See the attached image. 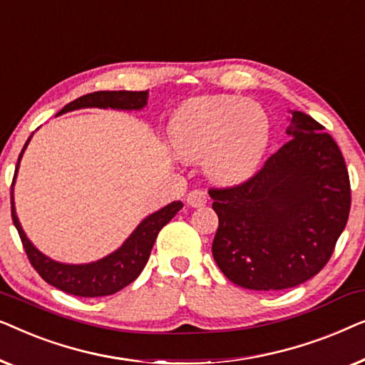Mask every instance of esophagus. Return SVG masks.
<instances>
[{
	"mask_svg": "<svg viewBox=\"0 0 365 365\" xmlns=\"http://www.w3.org/2000/svg\"><path fill=\"white\" fill-rule=\"evenodd\" d=\"M186 201L191 207H202L207 202V194L206 191H201V189H194V191L187 194Z\"/></svg>",
	"mask_w": 365,
	"mask_h": 365,
	"instance_id": "esophagus-1",
	"label": "esophagus"
}]
</instances>
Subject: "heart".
I'll return each mask as SVG.
<instances>
[{"label": "heart", "mask_w": 365, "mask_h": 365, "mask_svg": "<svg viewBox=\"0 0 365 365\" xmlns=\"http://www.w3.org/2000/svg\"><path fill=\"white\" fill-rule=\"evenodd\" d=\"M269 141V119L257 103L237 96H199L182 104L171 121L178 156L201 161L211 178L237 182L251 176Z\"/></svg>", "instance_id": "heart-1"}]
</instances>
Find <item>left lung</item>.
I'll return each mask as SVG.
<instances>
[{"label": "left lung", "mask_w": 365, "mask_h": 365, "mask_svg": "<svg viewBox=\"0 0 365 365\" xmlns=\"http://www.w3.org/2000/svg\"><path fill=\"white\" fill-rule=\"evenodd\" d=\"M291 138L259 171L231 187H211L219 227L214 261L252 291L296 287L322 271L351 211L346 161L329 133L291 111Z\"/></svg>", "instance_id": "8db88e82"}]
</instances>
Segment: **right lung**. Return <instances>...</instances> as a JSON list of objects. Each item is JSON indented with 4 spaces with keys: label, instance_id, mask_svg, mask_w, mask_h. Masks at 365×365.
<instances>
[{
    "label": "right lung",
    "instance_id": "right-lung-1",
    "mask_svg": "<svg viewBox=\"0 0 365 365\" xmlns=\"http://www.w3.org/2000/svg\"><path fill=\"white\" fill-rule=\"evenodd\" d=\"M149 98V91H94L84 96L74 99L66 104L58 114L73 111V109L81 108H113V109H141L146 106ZM31 139V138H29ZM29 139L24 144L28 146ZM23 148V151H24ZM23 151L19 154L16 163V178L19 159L23 156ZM13 178V184H14ZM13 184H11V217L14 227L18 229L19 239H21L24 252L31 262L39 276H41L48 284L59 291L73 294L78 297H101L111 296L129 286L136 279L146 266L149 254L156 241L158 234L171 219L176 216L178 211L182 209L181 201H174L168 204L166 207L159 209L158 212L148 216L139 224L131 236L126 239L118 251L109 254L108 257H103L101 261L91 264H61L53 261L38 251L36 247L29 242L26 234L23 232L21 224L18 221L16 211H14L13 202Z\"/></svg>",
    "mask_w": 365,
    "mask_h": 365
}]
</instances>
